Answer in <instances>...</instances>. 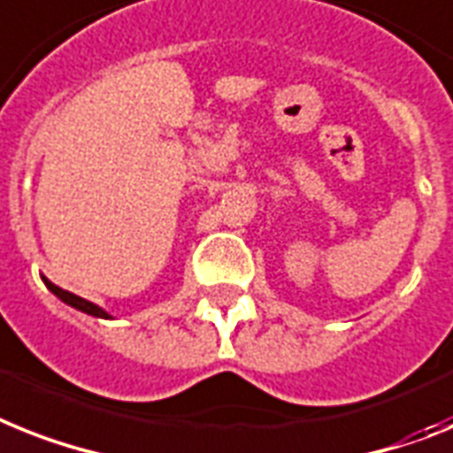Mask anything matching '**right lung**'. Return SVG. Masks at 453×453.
<instances>
[{
  "label": "right lung",
  "mask_w": 453,
  "mask_h": 453,
  "mask_svg": "<svg viewBox=\"0 0 453 453\" xmlns=\"http://www.w3.org/2000/svg\"><path fill=\"white\" fill-rule=\"evenodd\" d=\"M43 282H46V287L52 291V294H55V296H59V298H62V301L69 303V305H73V308H76V310H83V312H88V315L104 317V319H106V317H108L106 312H104V310L99 308V305H95V303L85 301V298L76 296V294H71V291H65V289H62V287L52 285L50 280H46V278H43Z\"/></svg>",
  "instance_id": "right-lung-1"
}]
</instances>
